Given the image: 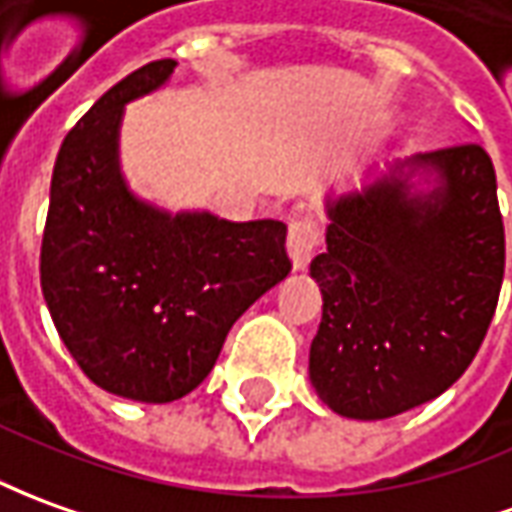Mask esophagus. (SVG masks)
Returning <instances> with one entry per match:
<instances>
[{"label":"esophagus","mask_w":512,"mask_h":512,"mask_svg":"<svg viewBox=\"0 0 512 512\" xmlns=\"http://www.w3.org/2000/svg\"><path fill=\"white\" fill-rule=\"evenodd\" d=\"M317 242H320V231L312 217H295L290 225V236H287V250H290L292 267L303 270L312 253H315Z\"/></svg>","instance_id":"obj_1"}]
</instances>
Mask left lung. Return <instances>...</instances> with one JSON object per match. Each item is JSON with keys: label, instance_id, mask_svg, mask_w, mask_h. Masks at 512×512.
Here are the masks:
<instances>
[{"label": "left lung", "instance_id": "8db88e82", "mask_svg": "<svg viewBox=\"0 0 512 512\" xmlns=\"http://www.w3.org/2000/svg\"><path fill=\"white\" fill-rule=\"evenodd\" d=\"M326 217L309 264L323 295L315 393L357 421L438 398L477 357L505 278L491 155L468 142L373 169L326 197Z\"/></svg>", "mask_w": 512, "mask_h": 512}]
</instances>
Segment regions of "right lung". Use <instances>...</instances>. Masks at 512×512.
<instances>
[{
  "instance_id": "right-lung-1",
  "label": "right lung",
  "mask_w": 512,
  "mask_h": 512,
  "mask_svg": "<svg viewBox=\"0 0 512 512\" xmlns=\"http://www.w3.org/2000/svg\"><path fill=\"white\" fill-rule=\"evenodd\" d=\"M153 61L108 88L69 130L52 169L41 290L74 362L114 396L192 393L250 303L292 270L287 225L158 209L119 164L125 105L167 86Z\"/></svg>"
}]
</instances>
